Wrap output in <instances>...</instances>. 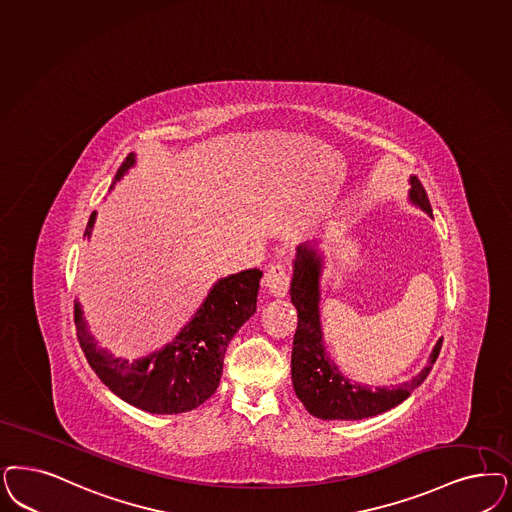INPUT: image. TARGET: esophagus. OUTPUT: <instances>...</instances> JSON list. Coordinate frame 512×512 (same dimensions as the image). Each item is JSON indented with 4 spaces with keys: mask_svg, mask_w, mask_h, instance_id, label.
I'll return each instance as SVG.
<instances>
[{
    "mask_svg": "<svg viewBox=\"0 0 512 512\" xmlns=\"http://www.w3.org/2000/svg\"><path fill=\"white\" fill-rule=\"evenodd\" d=\"M289 282H291V278H289V272L285 270V266L274 265L266 270L265 283L270 295L280 297V299L285 297L289 291Z\"/></svg>",
    "mask_w": 512,
    "mask_h": 512,
    "instance_id": "esophagus-1",
    "label": "esophagus"
}]
</instances>
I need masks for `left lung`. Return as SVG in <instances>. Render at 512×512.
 I'll return each instance as SVG.
<instances>
[{"instance_id":"8db88e82","label":"left lung","mask_w":512,"mask_h":512,"mask_svg":"<svg viewBox=\"0 0 512 512\" xmlns=\"http://www.w3.org/2000/svg\"><path fill=\"white\" fill-rule=\"evenodd\" d=\"M408 181L410 204L433 217L420 179L410 176ZM323 268L325 255L321 253L318 242H306L297 247L289 289L291 302L299 314L291 353V380L295 393L304 408L319 420H363L388 412L408 399L410 393L427 378L441 352L442 338L437 340L422 371L399 386L371 388L346 378L331 359L323 338L319 312Z\"/></svg>"}]
</instances>
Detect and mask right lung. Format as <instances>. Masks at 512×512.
<instances>
[{
	"label": "right lung",
	"mask_w": 512,
	"mask_h": 512,
	"mask_svg": "<svg viewBox=\"0 0 512 512\" xmlns=\"http://www.w3.org/2000/svg\"><path fill=\"white\" fill-rule=\"evenodd\" d=\"M136 162V153H130L117 170L109 191ZM94 221L96 212L90 213L85 229L87 240ZM261 278L263 272L259 268L219 278L172 342L132 361L117 357L98 344L89 331L81 302L75 299L73 314L79 344L92 371L128 405L151 414L189 412L210 399L219 386L227 346L257 310Z\"/></svg>",
	"instance_id": "right-lung-1"
}]
</instances>
